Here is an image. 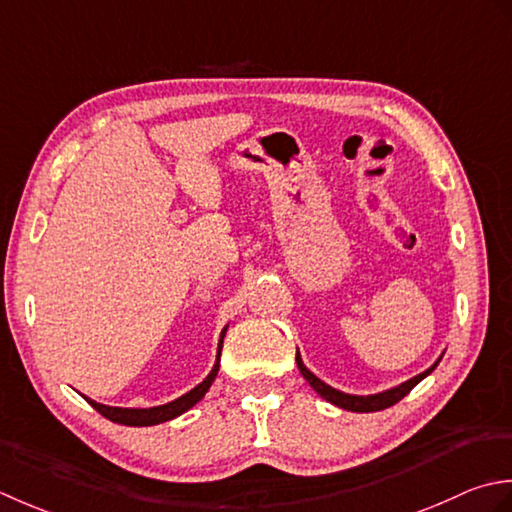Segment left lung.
I'll use <instances>...</instances> for the list:
<instances>
[{
  "instance_id": "left-lung-1",
  "label": "left lung",
  "mask_w": 512,
  "mask_h": 512,
  "mask_svg": "<svg viewBox=\"0 0 512 512\" xmlns=\"http://www.w3.org/2000/svg\"><path fill=\"white\" fill-rule=\"evenodd\" d=\"M442 360V358H440ZM440 360H437L431 369H426L424 373L415 375V378L406 380L404 384H400V387H393L389 391H382V393H375V395H349V393H342L338 389L329 387V384L322 382L320 378H316L314 373H311L305 364H302V358L300 353L296 351V362H298V369L302 373V378H305L311 387H314V391L318 395H322L327 402L340 406V409H347V411H356V413H371V411H382V409H389V406H393L395 402H400L406 393H409L417 382L424 380L426 375H429L437 364H440Z\"/></svg>"
}]
</instances>
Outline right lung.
<instances>
[{
    "mask_svg": "<svg viewBox=\"0 0 512 512\" xmlns=\"http://www.w3.org/2000/svg\"><path fill=\"white\" fill-rule=\"evenodd\" d=\"M225 331H227V327L221 331V340H218V353H216V364H214V369L210 371V375H207V378L201 384H198V387H194L192 391H187L185 395H181V398H176L174 402L161 404V406H152V409H121V406L99 404L95 400L86 398V395H83V398H86L92 406H95V409L103 417H108V420L117 422V424H125V426H154V424L174 420V417H179L181 413L190 411L198 400H203V395L207 393V389L212 387V382H214L216 373H218V360H221V349H223Z\"/></svg>",
    "mask_w": 512,
    "mask_h": 512,
    "instance_id": "add662e5",
    "label": "right lung"
}]
</instances>
